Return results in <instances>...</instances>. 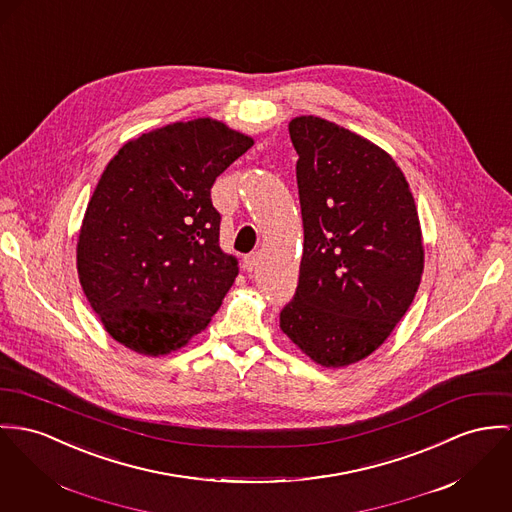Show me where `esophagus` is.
I'll use <instances>...</instances> for the list:
<instances>
[{
  "instance_id": "obj_1",
  "label": "esophagus",
  "mask_w": 512,
  "mask_h": 512,
  "mask_svg": "<svg viewBox=\"0 0 512 512\" xmlns=\"http://www.w3.org/2000/svg\"><path fill=\"white\" fill-rule=\"evenodd\" d=\"M257 263H259V253H257V251H253V253H249V255L243 257V269H245L247 273H253V271L257 269Z\"/></svg>"
}]
</instances>
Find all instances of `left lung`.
<instances>
[{
	"label": "left lung",
	"mask_w": 512,
	"mask_h": 512,
	"mask_svg": "<svg viewBox=\"0 0 512 512\" xmlns=\"http://www.w3.org/2000/svg\"><path fill=\"white\" fill-rule=\"evenodd\" d=\"M288 130L304 253L280 329L339 368L376 351L411 306L425 255L419 216L401 169L372 142L317 117Z\"/></svg>",
	"instance_id": "8db88e82"
}]
</instances>
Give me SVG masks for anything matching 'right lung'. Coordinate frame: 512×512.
Listing matches in <instances>:
<instances>
[{
	"label": "right lung",
	"mask_w": 512,
	"mask_h": 512,
	"mask_svg": "<svg viewBox=\"0 0 512 512\" xmlns=\"http://www.w3.org/2000/svg\"><path fill=\"white\" fill-rule=\"evenodd\" d=\"M251 146L226 124L195 118L142 134L109 161L81 224L78 273L124 347L171 353L218 312L237 261L220 249L210 189Z\"/></svg>",
	"instance_id": "1"
}]
</instances>
